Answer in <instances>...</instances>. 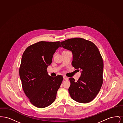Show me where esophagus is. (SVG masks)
<instances>
[{
    "label": "esophagus",
    "instance_id": "esophagus-1",
    "mask_svg": "<svg viewBox=\"0 0 123 123\" xmlns=\"http://www.w3.org/2000/svg\"><path fill=\"white\" fill-rule=\"evenodd\" d=\"M63 78L65 79V80H68V78L67 76H63Z\"/></svg>",
    "mask_w": 123,
    "mask_h": 123
}]
</instances>
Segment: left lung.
I'll return each mask as SVG.
<instances>
[{"instance_id": "1", "label": "left lung", "mask_w": 123, "mask_h": 123, "mask_svg": "<svg viewBox=\"0 0 123 123\" xmlns=\"http://www.w3.org/2000/svg\"><path fill=\"white\" fill-rule=\"evenodd\" d=\"M60 43L63 48L72 53V66L82 70L77 81L72 77L69 78L70 97L79 103L91 101L99 92L103 83L104 65L99 49L93 42L81 38L69 39Z\"/></svg>"}]
</instances>
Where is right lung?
Listing matches in <instances>:
<instances>
[{"label":"right lung","mask_w":123,"mask_h":123,"mask_svg":"<svg viewBox=\"0 0 123 123\" xmlns=\"http://www.w3.org/2000/svg\"><path fill=\"white\" fill-rule=\"evenodd\" d=\"M60 42L40 41L28 47L24 52L19 69L22 87L30 102L38 108H45L54 101L63 80L61 75L53 77L47 68Z\"/></svg>","instance_id":"1"}]
</instances>
